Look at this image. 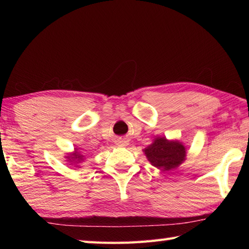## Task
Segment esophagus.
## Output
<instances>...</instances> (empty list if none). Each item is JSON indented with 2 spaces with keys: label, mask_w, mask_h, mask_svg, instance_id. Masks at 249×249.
Masks as SVG:
<instances>
[{
  "label": "esophagus",
  "mask_w": 249,
  "mask_h": 249,
  "mask_svg": "<svg viewBox=\"0 0 249 249\" xmlns=\"http://www.w3.org/2000/svg\"><path fill=\"white\" fill-rule=\"evenodd\" d=\"M122 145H126V142L124 141V142H123V144H122Z\"/></svg>",
  "instance_id": "34e87169"
}]
</instances>
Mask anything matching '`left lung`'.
Masks as SVG:
<instances>
[{
	"label": "left lung",
	"instance_id": "obj_1",
	"mask_svg": "<svg viewBox=\"0 0 249 249\" xmlns=\"http://www.w3.org/2000/svg\"><path fill=\"white\" fill-rule=\"evenodd\" d=\"M147 160L153 166L169 171L177 168L184 161L186 156L185 146L178 141H168L158 137L151 145L144 149Z\"/></svg>",
	"mask_w": 249,
	"mask_h": 249
}]
</instances>
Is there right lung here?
Returning a JSON list of instances; mask_svg holds the SVG:
<instances>
[{"instance_id": "obj_1", "label": "right lung", "mask_w": 249, "mask_h": 249, "mask_svg": "<svg viewBox=\"0 0 249 249\" xmlns=\"http://www.w3.org/2000/svg\"><path fill=\"white\" fill-rule=\"evenodd\" d=\"M82 155H80V154H79V153L78 152H76L75 153V154H73L72 155V157H71V160H77L78 161H80V160H82ZM68 158H70V157H68Z\"/></svg>"}]
</instances>
